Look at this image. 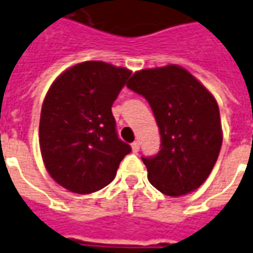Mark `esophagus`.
<instances>
[{"instance_id": "esophagus-1", "label": "esophagus", "mask_w": 253, "mask_h": 253, "mask_svg": "<svg viewBox=\"0 0 253 253\" xmlns=\"http://www.w3.org/2000/svg\"><path fill=\"white\" fill-rule=\"evenodd\" d=\"M131 149H133V152H138L140 151V142L138 141H134L133 144H131Z\"/></svg>"}]
</instances>
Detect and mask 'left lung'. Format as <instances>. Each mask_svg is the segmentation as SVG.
Listing matches in <instances>:
<instances>
[{
  "label": "left lung",
  "instance_id": "left-lung-1",
  "mask_svg": "<svg viewBox=\"0 0 253 253\" xmlns=\"http://www.w3.org/2000/svg\"><path fill=\"white\" fill-rule=\"evenodd\" d=\"M127 87L148 101L159 127L161 151L141 158L149 183L170 197L197 190L211 174L223 141L214 97L177 65L140 70Z\"/></svg>",
  "mask_w": 253,
  "mask_h": 253
}]
</instances>
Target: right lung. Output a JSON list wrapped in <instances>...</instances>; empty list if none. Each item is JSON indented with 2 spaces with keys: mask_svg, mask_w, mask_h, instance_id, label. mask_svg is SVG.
<instances>
[{
  "mask_svg": "<svg viewBox=\"0 0 253 253\" xmlns=\"http://www.w3.org/2000/svg\"><path fill=\"white\" fill-rule=\"evenodd\" d=\"M130 75L105 62H83L63 72L48 90L41 108V155L51 177L69 191L104 188L131 152L119 138L112 115Z\"/></svg>",
  "mask_w": 253,
  "mask_h": 253,
  "instance_id": "obj_1",
  "label": "right lung"
}]
</instances>
